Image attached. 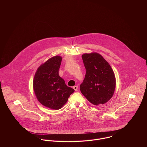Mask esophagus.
<instances>
[{"label": "esophagus", "mask_w": 147, "mask_h": 147, "mask_svg": "<svg viewBox=\"0 0 147 147\" xmlns=\"http://www.w3.org/2000/svg\"><path fill=\"white\" fill-rule=\"evenodd\" d=\"M73 88L76 90V91H77V90H78V86H74L73 87Z\"/></svg>", "instance_id": "esophagus-1"}]
</instances>
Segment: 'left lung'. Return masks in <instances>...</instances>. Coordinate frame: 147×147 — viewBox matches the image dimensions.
I'll list each match as a JSON object with an SVG mask.
<instances>
[{"label": "left lung", "mask_w": 147, "mask_h": 147, "mask_svg": "<svg viewBox=\"0 0 147 147\" xmlns=\"http://www.w3.org/2000/svg\"><path fill=\"white\" fill-rule=\"evenodd\" d=\"M86 74L80 89L93 105L104 104L112 98L116 88V78L110 65L96 52L82 55Z\"/></svg>", "instance_id": "8db88e82"}]
</instances>
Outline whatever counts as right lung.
<instances>
[{"instance_id": "right-lung-1", "label": "right lung", "mask_w": 147, "mask_h": 147, "mask_svg": "<svg viewBox=\"0 0 147 147\" xmlns=\"http://www.w3.org/2000/svg\"><path fill=\"white\" fill-rule=\"evenodd\" d=\"M61 62V56L49 58L38 68L33 80L34 90L38 101L53 110L61 109L74 92L59 76Z\"/></svg>"}]
</instances>
